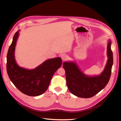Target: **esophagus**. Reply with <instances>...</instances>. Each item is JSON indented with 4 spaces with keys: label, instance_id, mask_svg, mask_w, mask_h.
I'll return each instance as SVG.
<instances>
[{
    "label": "esophagus",
    "instance_id": "esophagus-1",
    "mask_svg": "<svg viewBox=\"0 0 121 121\" xmlns=\"http://www.w3.org/2000/svg\"><path fill=\"white\" fill-rule=\"evenodd\" d=\"M63 61H65L68 59V56L65 54H62L60 56Z\"/></svg>",
    "mask_w": 121,
    "mask_h": 121
}]
</instances>
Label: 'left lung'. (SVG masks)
Masks as SVG:
<instances>
[{
    "mask_svg": "<svg viewBox=\"0 0 121 121\" xmlns=\"http://www.w3.org/2000/svg\"><path fill=\"white\" fill-rule=\"evenodd\" d=\"M111 44V40H108L107 46L108 61L104 71L99 75L87 76L80 70L75 62H64L63 68L65 72L67 85L73 94L81 98L92 97L107 85L111 77L113 64Z\"/></svg>",
    "mask_w": 121,
    "mask_h": 121,
    "instance_id": "obj_1",
    "label": "left lung"
}]
</instances>
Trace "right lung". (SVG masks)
I'll return each instance as SVG.
<instances>
[{"label":"right lung","instance_id":"add662e5","mask_svg":"<svg viewBox=\"0 0 121 121\" xmlns=\"http://www.w3.org/2000/svg\"><path fill=\"white\" fill-rule=\"evenodd\" d=\"M19 31L14 35L7 54L6 70L10 81L21 92L28 96H38L48 88L53 75L62 65L60 57L47 60L32 69L22 68L14 57V51Z\"/></svg>","mask_w":121,"mask_h":121}]
</instances>
